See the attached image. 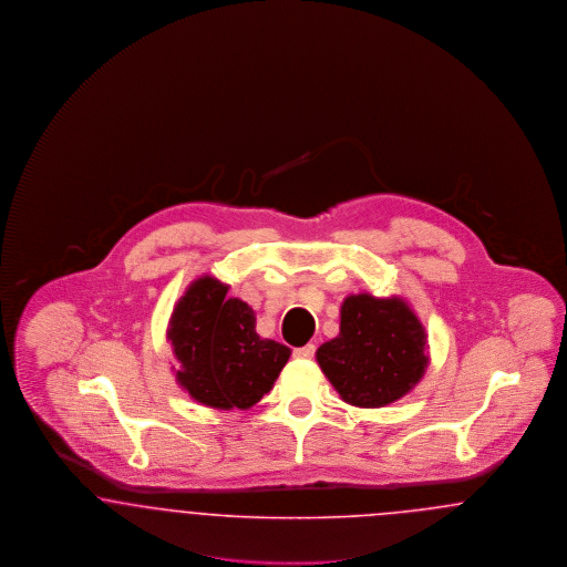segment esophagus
<instances>
[{"mask_svg":"<svg viewBox=\"0 0 567 567\" xmlns=\"http://www.w3.org/2000/svg\"><path fill=\"white\" fill-rule=\"evenodd\" d=\"M315 351H317V347L315 344H306V347H299L293 351V357L297 359H312L315 357Z\"/></svg>","mask_w":567,"mask_h":567,"instance_id":"1","label":"esophagus"}]
</instances>
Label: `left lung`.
Here are the masks:
<instances>
[{"label": "left lung", "mask_w": 567, "mask_h": 567, "mask_svg": "<svg viewBox=\"0 0 567 567\" xmlns=\"http://www.w3.org/2000/svg\"><path fill=\"white\" fill-rule=\"evenodd\" d=\"M317 361L347 404H393L425 374V327L402 297L349 296L340 308V333L319 347Z\"/></svg>", "instance_id": "left-lung-1"}]
</instances>
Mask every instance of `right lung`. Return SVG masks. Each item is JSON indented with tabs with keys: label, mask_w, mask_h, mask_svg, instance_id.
Returning <instances> with one entry per match:
<instances>
[{
	"label": "right lung",
	"mask_w": 567,
	"mask_h": 567,
	"mask_svg": "<svg viewBox=\"0 0 567 567\" xmlns=\"http://www.w3.org/2000/svg\"><path fill=\"white\" fill-rule=\"evenodd\" d=\"M213 276L193 280L174 306L167 340L176 380L199 404L246 410L270 393L291 349L255 331L252 308Z\"/></svg>",
	"instance_id": "obj_1"
}]
</instances>
